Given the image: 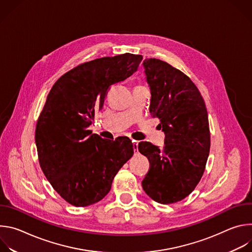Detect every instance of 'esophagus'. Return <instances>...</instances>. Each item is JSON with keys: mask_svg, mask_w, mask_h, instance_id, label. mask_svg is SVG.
Masks as SVG:
<instances>
[{"mask_svg": "<svg viewBox=\"0 0 252 252\" xmlns=\"http://www.w3.org/2000/svg\"><path fill=\"white\" fill-rule=\"evenodd\" d=\"M132 145H133V152H134V155H137V154H138V149H137L138 142H137V141H135V140H133Z\"/></svg>", "mask_w": 252, "mask_h": 252, "instance_id": "34e87169", "label": "esophagus"}]
</instances>
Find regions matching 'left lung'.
<instances>
[{
  "label": "left lung",
  "mask_w": 252,
  "mask_h": 252,
  "mask_svg": "<svg viewBox=\"0 0 252 252\" xmlns=\"http://www.w3.org/2000/svg\"><path fill=\"white\" fill-rule=\"evenodd\" d=\"M151 90L150 112L159 119L165 134L160 150L148 141L138 143L151 167L141 186L159 203L187 197L203 174L210 149L208 116L204 100L183 71L157 59L142 63Z\"/></svg>",
  "instance_id": "left-lung-1"
}]
</instances>
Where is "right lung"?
<instances>
[{
    "label": "right lung",
    "instance_id": "add662e5",
    "mask_svg": "<svg viewBox=\"0 0 252 252\" xmlns=\"http://www.w3.org/2000/svg\"><path fill=\"white\" fill-rule=\"evenodd\" d=\"M141 60L126 53L82 63L62 76L47 96L34 133L39 161L54 189L70 204L101 200L133 155L128 137L103 139L88 128L109 88L130 77Z\"/></svg>",
    "mask_w": 252,
    "mask_h": 252
}]
</instances>
